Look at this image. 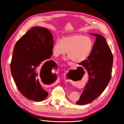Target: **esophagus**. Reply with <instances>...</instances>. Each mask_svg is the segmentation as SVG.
Listing matches in <instances>:
<instances>
[{
	"label": "esophagus",
	"instance_id": "obj_1",
	"mask_svg": "<svg viewBox=\"0 0 124 124\" xmlns=\"http://www.w3.org/2000/svg\"><path fill=\"white\" fill-rule=\"evenodd\" d=\"M69 64L70 65H72V63H69Z\"/></svg>",
	"mask_w": 124,
	"mask_h": 124
}]
</instances>
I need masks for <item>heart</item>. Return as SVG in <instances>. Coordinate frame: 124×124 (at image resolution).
I'll use <instances>...</instances> for the list:
<instances>
[{"label": "heart", "mask_w": 124, "mask_h": 124, "mask_svg": "<svg viewBox=\"0 0 124 124\" xmlns=\"http://www.w3.org/2000/svg\"><path fill=\"white\" fill-rule=\"evenodd\" d=\"M93 46L92 39L82 34H73L57 39L52 48L55 57L64 55L68 52L69 59L76 62H81L87 59Z\"/></svg>", "instance_id": "1"}]
</instances>
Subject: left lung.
<instances>
[{
  "instance_id": "obj_1",
  "label": "left lung",
  "mask_w": 124,
  "mask_h": 124,
  "mask_svg": "<svg viewBox=\"0 0 124 124\" xmlns=\"http://www.w3.org/2000/svg\"><path fill=\"white\" fill-rule=\"evenodd\" d=\"M96 36V41L88 60L79 64L88 71V82L77 105L91 103L102 93L110 81L113 56L105 38L101 34L90 33Z\"/></svg>"
}]
</instances>
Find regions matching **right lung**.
<instances>
[{"instance_id":"right-lung-1","label":"right lung","mask_w":124,"mask_h":124,"mask_svg":"<svg viewBox=\"0 0 124 124\" xmlns=\"http://www.w3.org/2000/svg\"><path fill=\"white\" fill-rule=\"evenodd\" d=\"M53 36L48 29L35 26L14 46L10 64L11 75L18 90L29 100L40 101L48 96L39 80L40 78L54 74L55 62L46 61L53 54Z\"/></svg>"}]
</instances>
